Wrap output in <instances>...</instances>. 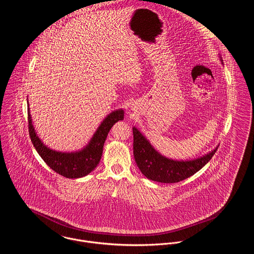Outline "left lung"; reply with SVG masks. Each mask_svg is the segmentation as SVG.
Returning <instances> with one entry per match:
<instances>
[{"instance_id": "1", "label": "left lung", "mask_w": 254, "mask_h": 254, "mask_svg": "<svg viewBox=\"0 0 254 254\" xmlns=\"http://www.w3.org/2000/svg\"><path fill=\"white\" fill-rule=\"evenodd\" d=\"M132 131L133 156L138 168L146 178L159 183H178L195 174L211 160L218 148L195 159L175 160L159 154L135 127Z\"/></svg>"}]
</instances>
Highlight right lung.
<instances>
[{"label":"right lung","mask_w":254,"mask_h":254,"mask_svg":"<svg viewBox=\"0 0 254 254\" xmlns=\"http://www.w3.org/2000/svg\"><path fill=\"white\" fill-rule=\"evenodd\" d=\"M124 120V110L111 112L102 121L89 144L78 152L62 153L45 146L37 135L32 123L30 109H28L29 134L39 156L56 173L68 179H77L91 173L99 163L103 145L109 130L118 121Z\"/></svg>","instance_id":"1"}]
</instances>
